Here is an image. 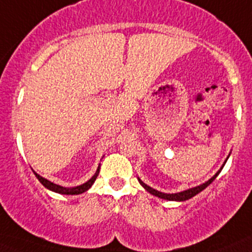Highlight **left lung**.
<instances>
[{"mask_svg": "<svg viewBox=\"0 0 252 252\" xmlns=\"http://www.w3.org/2000/svg\"><path fill=\"white\" fill-rule=\"evenodd\" d=\"M229 156H227L226 159H225L224 164H222V166L220 167L219 171H218L217 173H215L214 176H213L212 178L209 179V181H207V182H205V183L200 184V186H196V187H193V188L187 189V190L179 191V193H172V194L171 193H163V191H159V190H157V189H153L152 187L147 186V184L143 183V182L141 181L140 178H138V182H140L141 186H142L143 188H145L146 190L148 191V193H151V194H152V195H155V196H158V198H160V199L172 200V202H184V200L190 199V198H193L194 195H196V194H198V193H200V191H202V190H204V189L207 188V187L209 186V184L212 183V182L214 181V179L217 178L218 176H219V173H220V172H221L222 167H224L225 163H226V160H227V158H229Z\"/></svg>", "mask_w": 252, "mask_h": 252, "instance_id": "1", "label": "left lung"}]
</instances>
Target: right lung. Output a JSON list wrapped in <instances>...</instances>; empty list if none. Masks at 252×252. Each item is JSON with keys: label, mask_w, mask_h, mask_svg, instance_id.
Instances as JSON below:
<instances>
[{"label": "right lung", "mask_w": 252, "mask_h": 252, "mask_svg": "<svg viewBox=\"0 0 252 252\" xmlns=\"http://www.w3.org/2000/svg\"><path fill=\"white\" fill-rule=\"evenodd\" d=\"M32 171H33V169H32ZM99 172H100V164H99V167H97V169H96V172H95L94 176L89 179L88 182L80 184V186L73 187V188H65V187L58 186V184L52 183V182L48 181V179L43 178L42 176H39L38 173H35L34 171H33V173L35 174V177H37L38 181H39L40 183H42L43 186L45 187V188L49 189V190L56 191V193H59V194H65V195H76V194H81V193H84V191H86L89 188H90V187L93 186V184H94L95 179H96L97 176H99Z\"/></svg>", "instance_id": "add662e5"}]
</instances>
